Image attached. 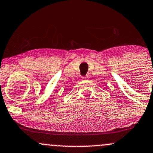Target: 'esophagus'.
<instances>
[{
  "mask_svg": "<svg viewBox=\"0 0 153 153\" xmlns=\"http://www.w3.org/2000/svg\"><path fill=\"white\" fill-rule=\"evenodd\" d=\"M89 79V76L88 75H86V76H84V77H82V80L83 81H86V80H88Z\"/></svg>",
  "mask_w": 153,
  "mask_h": 153,
  "instance_id": "obj_1",
  "label": "esophagus"
}]
</instances>
